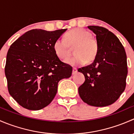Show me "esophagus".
<instances>
[{
    "label": "esophagus",
    "instance_id": "esophagus-1",
    "mask_svg": "<svg viewBox=\"0 0 134 134\" xmlns=\"http://www.w3.org/2000/svg\"><path fill=\"white\" fill-rule=\"evenodd\" d=\"M77 69L76 68H73V69H72V75H76V74L77 73Z\"/></svg>",
    "mask_w": 134,
    "mask_h": 134
}]
</instances>
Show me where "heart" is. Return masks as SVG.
I'll list each match as a JSON object with an SVG mask.
<instances>
[{"mask_svg": "<svg viewBox=\"0 0 134 134\" xmlns=\"http://www.w3.org/2000/svg\"><path fill=\"white\" fill-rule=\"evenodd\" d=\"M63 39H57L54 43V50L60 59H65L71 54V47H74L75 55L65 59L67 64L78 66L91 62L98 52L97 40L91 36V33L80 28H74L67 32Z\"/></svg>", "mask_w": 134, "mask_h": 134, "instance_id": "obj_1", "label": "heart"}]
</instances>
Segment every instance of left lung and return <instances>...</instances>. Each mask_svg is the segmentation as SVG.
Listing matches in <instances>:
<instances>
[{
    "label": "left lung",
    "mask_w": 134,
    "mask_h": 134,
    "mask_svg": "<svg viewBox=\"0 0 134 134\" xmlns=\"http://www.w3.org/2000/svg\"><path fill=\"white\" fill-rule=\"evenodd\" d=\"M87 27L96 34L98 52L91 65L78 69L85 76L78 93L88 105L104 107L114 103L125 91L128 74L126 54L114 34L102 26Z\"/></svg>",
    "instance_id": "1"
}]
</instances>
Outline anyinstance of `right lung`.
Wrapping results in <instances>:
<instances>
[{"label": "right lung", "mask_w": 134, "mask_h": 134, "mask_svg": "<svg viewBox=\"0 0 134 134\" xmlns=\"http://www.w3.org/2000/svg\"><path fill=\"white\" fill-rule=\"evenodd\" d=\"M67 29H33L13 42L6 56L5 75L10 95L22 107L40 110L57 93L59 80L71 76L72 67L62 62L54 43Z\"/></svg>", "instance_id": "obj_1"}]
</instances>
